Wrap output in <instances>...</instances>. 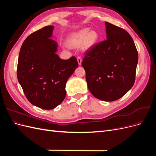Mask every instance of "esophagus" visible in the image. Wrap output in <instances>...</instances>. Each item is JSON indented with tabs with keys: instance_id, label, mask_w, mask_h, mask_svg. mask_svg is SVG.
Here are the masks:
<instances>
[{
	"instance_id": "obj_1",
	"label": "esophagus",
	"mask_w": 156,
	"mask_h": 156,
	"mask_svg": "<svg viewBox=\"0 0 156 156\" xmlns=\"http://www.w3.org/2000/svg\"><path fill=\"white\" fill-rule=\"evenodd\" d=\"M77 62H78L79 65H81V63H82V58H81V56H77Z\"/></svg>"
}]
</instances>
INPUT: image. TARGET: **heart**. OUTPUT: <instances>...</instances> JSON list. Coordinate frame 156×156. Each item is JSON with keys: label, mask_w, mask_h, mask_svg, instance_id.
Listing matches in <instances>:
<instances>
[{"label": "heart", "mask_w": 156, "mask_h": 156, "mask_svg": "<svg viewBox=\"0 0 156 156\" xmlns=\"http://www.w3.org/2000/svg\"><path fill=\"white\" fill-rule=\"evenodd\" d=\"M98 39V34L95 31H90L88 29H84L75 33L68 40V44L73 47H77L84 44L85 48H88L96 43Z\"/></svg>", "instance_id": "b5f03b06"}]
</instances>
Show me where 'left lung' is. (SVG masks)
Returning a JSON list of instances; mask_svg holds the SVG:
<instances>
[{
    "mask_svg": "<svg viewBox=\"0 0 156 156\" xmlns=\"http://www.w3.org/2000/svg\"><path fill=\"white\" fill-rule=\"evenodd\" d=\"M107 40L85 52L82 66L88 88L99 100H119L133 86L138 52L129 34L105 22Z\"/></svg>",
    "mask_w": 156,
    "mask_h": 156,
    "instance_id": "1",
    "label": "left lung"
}]
</instances>
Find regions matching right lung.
<instances>
[{
  "label": "right lung",
  "instance_id": "1",
  "mask_svg": "<svg viewBox=\"0 0 156 156\" xmlns=\"http://www.w3.org/2000/svg\"><path fill=\"white\" fill-rule=\"evenodd\" d=\"M53 26L34 32L23 41L19 55L17 75L27 100L49 110L63 101L69 77L78 67L75 56L62 60L55 53L56 41L50 39Z\"/></svg>",
  "mask_w": 156,
  "mask_h": 156
}]
</instances>
